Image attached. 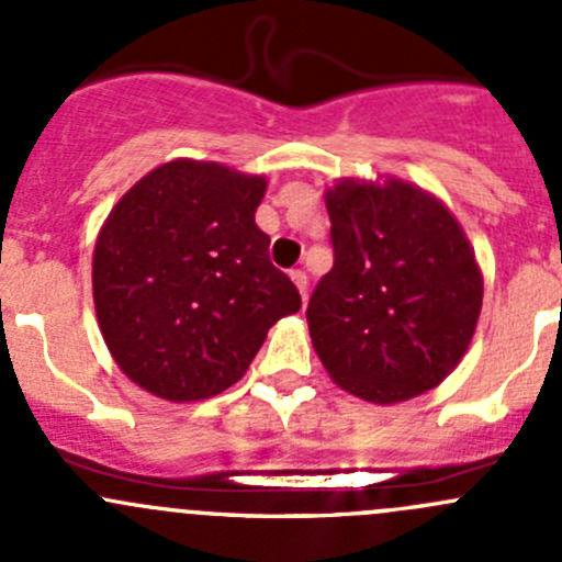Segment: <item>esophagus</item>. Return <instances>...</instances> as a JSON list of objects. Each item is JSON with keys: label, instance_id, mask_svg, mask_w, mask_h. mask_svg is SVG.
I'll list each match as a JSON object with an SVG mask.
<instances>
[{"label": "esophagus", "instance_id": "1", "mask_svg": "<svg viewBox=\"0 0 562 562\" xmlns=\"http://www.w3.org/2000/svg\"><path fill=\"white\" fill-rule=\"evenodd\" d=\"M291 280H293V285L299 288V293H302V299H307V285H310L307 274H304L302 269H293L291 271Z\"/></svg>", "mask_w": 562, "mask_h": 562}]
</instances>
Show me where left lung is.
<instances>
[{"instance_id":"obj_1","label":"left lung","mask_w":562,"mask_h":562,"mask_svg":"<svg viewBox=\"0 0 562 562\" xmlns=\"http://www.w3.org/2000/svg\"><path fill=\"white\" fill-rule=\"evenodd\" d=\"M334 266L307 304L337 386L378 405L435 389L468 350L484 280L454 214L407 181L326 192Z\"/></svg>"}]
</instances>
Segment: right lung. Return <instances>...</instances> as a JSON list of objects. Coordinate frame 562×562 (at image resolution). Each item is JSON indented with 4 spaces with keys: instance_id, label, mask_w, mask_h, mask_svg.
I'll return each instance as SVG.
<instances>
[{
    "instance_id": "1",
    "label": "right lung",
    "mask_w": 562,
    "mask_h": 562,
    "mask_svg": "<svg viewBox=\"0 0 562 562\" xmlns=\"http://www.w3.org/2000/svg\"><path fill=\"white\" fill-rule=\"evenodd\" d=\"M263 176L171 160L130 187L100 228L94 310L124 375L171 402L234 386L280 317L299 313L291 277L255 225Z\"/></svg>"
}]
</instances>
